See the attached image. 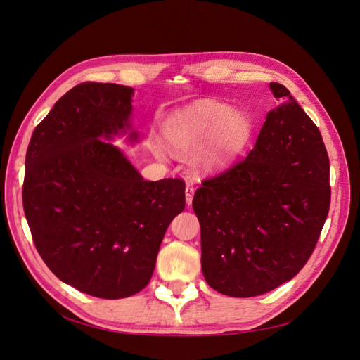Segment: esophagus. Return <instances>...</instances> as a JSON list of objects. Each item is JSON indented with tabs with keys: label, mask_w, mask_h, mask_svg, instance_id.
<instances>
[{
	"label": "esophagus",
	"mask_w": 360,
	"mask_h": 360,
	"mask_svg": "<svg viewBox=\"0 0 360 360\" xmlns=\"http://www.w3.org/2000/svg\"><path fill=\"white\" fill-rule=\"evenodd\" d=\"M193 188L191 186V184H188L186 189H184V198H186V204H192V200H193Z\"/></svg>",
	"instance_id": "obj_1"
}]
</instances>
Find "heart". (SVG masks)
<instances>
[{"mask_svg":"<svg viewBox=\"0 0 360 360\" xmlns=\"http://www.w3.org/2000/svg\"><path fill=\"white\" fill-rule=\"evenodd\" d=\"M250 135V120L230 105L202 99L174 112L163 124V138L171 151L188 156L198 174H214L225 169L243 150ZM155 153L167 155L162 144H155Z\"/></svg>","mask_w":360,"mask_h":360,"instance_id":"heart-1","label":"heart"}]
</instances>
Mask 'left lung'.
<instances>
[{
    "label": "left lung",
    "instance_id": "1",
    "mask_svg": "<svg viewBox=\"0 0 360 360\" xmlns=\"http://www.w3.org/2000/svg\"><path fill=\"white\" fill-rule=\"evenodd\" d=\"M255 147L195 192L201 267L213 290L254 297L296 276L329 213V158L319 127L284 85Z\"/></svg>",
    "mask_w": 360,
    "mask_h": 360
}]
</instances>
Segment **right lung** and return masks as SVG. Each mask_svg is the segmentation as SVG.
I'll list each match as a JSON object with an SVG mask.
<instances>
[{"instance_id": "obj_1", "label": "right lung", "mask_w": 360, "mask_h": 360, "mask_svg": "<svg viewBox=\"0 0 360 360\" xmlns=\"http://www.w3.org/2000/svg\"><path fill=\"white\" fill-rule=\"evenodd\" d=\"M132 96L118 84L73 86L34 129L25 158L24 212L41 259L64 284L101 299L148 284L184 209L181 180H144L111 143L141 141Z\"/></svg>"}]
</instances>
